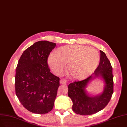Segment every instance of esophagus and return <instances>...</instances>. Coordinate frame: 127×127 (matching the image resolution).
<instances>
[{"label":"esophagus","mask_w":127,"mask_h":127,"mask_svg":"<svg viewBox=\"0 0 127 127\" xmlns=\"http://www.w3.org/2000/svg\"><path fill=\"white\" fill-rule=\"evenodd\" d=\"M60 82L62 84H64V85H66L67 83V81L65 79H61L60 81Z\"/></svg>","instance_id":"34e87169"}]
</instances>
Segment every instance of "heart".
<instances>
[{"label": "heart", "instance_id": "heart-1", "mask_svg": "<svg viewBox=\"0 0 127 127\" xmlns=\"http://www.w3.org/2000/svg\"><path fill=\"white\" fill-rule=\"evenodd\" d=\"M99 61L98 52L94 48L79 45H67L59 48L50 55L48 64L53 72L60 74L68 65L72 77L83 79L92 73Z\"/></svg>", "mask_w": 127, "mask_h": 127}]
</instances>
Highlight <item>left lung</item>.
Masks as SVG:
<instances>
[{"mask_svg":"<svg viewBox=\"0 0 127 127\" xmlns=\"http://www.w3.org/2000/svg\"><path fill=\"white\" fill-rule=\"evenodd\" d=\"M100 57L98 66L88 78L74 81L68 85V96L71 99L72 110L81 115H90L104 109L110 101L113 93L114 81L113 68L104 52L100 50ZM100 76L105 82L102 93L95 96L88 94L86 88L94 78Z\"/></svg>","mask_w":127,"mask_h":127,"instance_id":"8db88e82","label":"left lung"}]
</instances>
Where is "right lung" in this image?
Returning a JSON list of instances; mask_svg holds the SVG:
<instances>
[{"label":"right lung","instance_id":"add662e5","mask_svg":"<svg viewBox=\"0 0 127 127\" xmlns=\"http://www.w3.org/2000/svg\"><path fill=\"white\" fill-rule=\"evenodd\" d=\"M56 44L40 40L25 49L16 70V95L27 110L38 114L51 111L59 87V78L50 72L47 59Z\"/></svg>","mask_w":127,"mask_h":127}]
</instances>
